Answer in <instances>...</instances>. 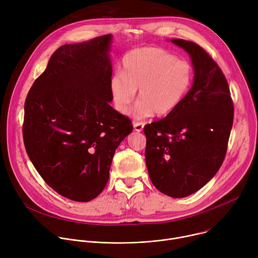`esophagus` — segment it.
<instances>
[{"mask_svg": "<svg viewBox=\"0 0 258 258\" xmlns=\"http://www.w3.org/2000/svg\"><path fill=\"white\" fill-rule=\"evenodd\" d=\"M134 128H135L136 132L141 133L143 131V128H144V124L142 122H135L134 123Z\"/></svg>", "mask_w": 258, "mask_h": 258, "instance_id": "obj_1", "label": "esophagus"}]
</instances>
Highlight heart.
<instances>
[{
  "label": "heart",
  "mask_w": 258,
  "mask_h": 258,
  "mask_svg": "<svg viewBox=\"0 0 258 258\" xmlns=\"http://www.w3.org/2000/svg\"><path fill=\"white\" fill-rule=\"evenodd\" d=\"M193 67L174 54L154 47L128 52L122 61V72L110 78L109 89L117 111L130 112L137 90L139 98L134 115L138 119L155 113L167 115L182 103L193 83Z\"/></svg>",
  "instance_id": "heart-1"
}]
</instances>
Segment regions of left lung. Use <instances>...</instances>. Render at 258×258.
I'll return each instance as SVG.
<instances>
[{
    "label": "left lung",
    "mask_w": 258,
    "mask_h": 258,
    "mask_svg": "<svg viewBox=\"0 0 258 258\" xmlns=\"http://www.w3.org/2000/svg\"><path fill=\"white\" fill-rule=\"evenodd\" d=\"M192 61V87L170 114L147 124L146 165L153 185L172 198L199 191L216 174L226 156L234 106L228 82L197 44L169 40Z\"/></svg>",
    "instance_id": "1"
}]
</instances>
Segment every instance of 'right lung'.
Here are the masks:
<instances>
[{
  "label": "right lung",
  "instance_id": "add662e5",
  "mask_svg": "<svg viewBox=\"0 0 258 258\" xmlns=\"http://www.w3.org/2000/svg\"><path fill=\"white\" fill-rule=\"evenodd\" d=\"M112 40L106 34L60 47L25 100L28 157L53 190L73 201L103 191L115 150L133 131L109 104Z\"/></svg>",
  "mask_w": 258,
  "mask_h": 258
}]
</instances>
